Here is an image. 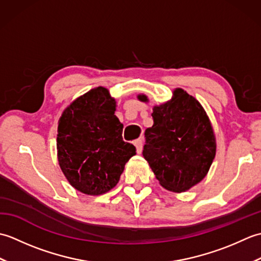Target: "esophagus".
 I'll return each instance as SVG.
<instances>
[{
	"label": "esophagus",
	"mask_w": 261,
	"mask_h": 261,
	"mask_svg": "<svg viewBox=\"0 0 261 261\" xmlns=\"http://www.w3.org/2000/svg\"><path fill=\"white\" fill-rule=\"evenodd\" d=\"M134 143H135V146L137 148V153H141L142 152V146H143L142 140L141 139H138Z\"/></svg>",
	"instance_id": "esophagus-1"
}]
</instances>
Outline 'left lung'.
Returning <instances> with one entry per match:
<instances>
[{
  "instance_id": "1",
  "label": "left lung",
  "mask_w": 261,
  "mask_h": 261,
  "mask_svg": "<svg viewBox=\"0 0 261 261\" xmlns=\"http://www.w3.org/2000/svg\"><path fill=\"white\" fill-rule=\"evenodd\" d=\"M148 103L145 94L137 96ZM153 125L145 132L143 157L165 190L182 193L207 175L216 152L212 123L202 104L182 88L152 108Z\"/></svg>"
}]
</instances>
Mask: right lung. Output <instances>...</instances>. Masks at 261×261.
Here are the masks:
<instances>
[{
    "label": "right lung",
    "instance_id": "right-lung-1",
    "mask_svg": "<svg viewBox=\"0 0 261 261\" xmlns=\"http://www.w3.org/2000/svg\"><path fill=\"white\" fill-rule=\"evenodd\" d=\"M116 101L103 86L74 99L58 121L57 158L75 190L97 196L112 190L136 147L122 139Z\"/></svg>",
    "mask_w": 261,
    "mask_h": 261
}]
</instances>
